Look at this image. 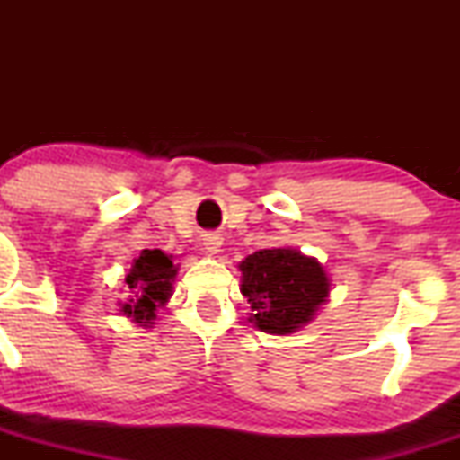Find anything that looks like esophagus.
Listing matches in <instances>:
<instances>
[{
  "mask_svg": "<svg viewBox=\"0 0 460 460\" xmlns=\"http://www.w3.org/2000/svg\"><path fill=\"white\" fill-rule=\"evenodd\" d=\"M203 246L208 252H218L220 246H223V237H220L218 234L203 235Z\"/></svg>",
  "mask_w": 460,
  "mask_h": 460,
  "instance_id": "34e87169",
  "label": "esophagus"
}]
</instances>
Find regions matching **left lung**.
<instances>
[{"mask_svg": "<svg viewBox=\"0 0 460 460\" xmlns=\"http://www.w3.org/2000/svg\"><path fill=\"white\" fill-rule=\"evenodd\" d=\"M242 294L257 329L288 335L314 318L329 296L324 268L294 248H263L240 263Z\"/></svg>", "mask_w": 460, "mask_h": 460, "instance_id": "left-lung-1", "label": "left lung"}]
</instances>
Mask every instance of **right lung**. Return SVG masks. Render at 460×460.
I'll return each mask as SVG.
<instances>
[{"label":"right lung","instance_id":"obj_1","mask_svg":"<svg viewBox=\"0 0 460 460\" xmlns=\"http://www.w3.org/2000/svg\"><path fill=\"white\" fill-rule=\"evenodd\" d=\"M175 272L172 260L162 251H142L125 279L129 288V298L120 311L128 318L140 322L142 326L153 324L151 320L155 318V309L162 307L171 296Z\"/></svg>","mask_w":460,"mask_h":460}]
</instances>
